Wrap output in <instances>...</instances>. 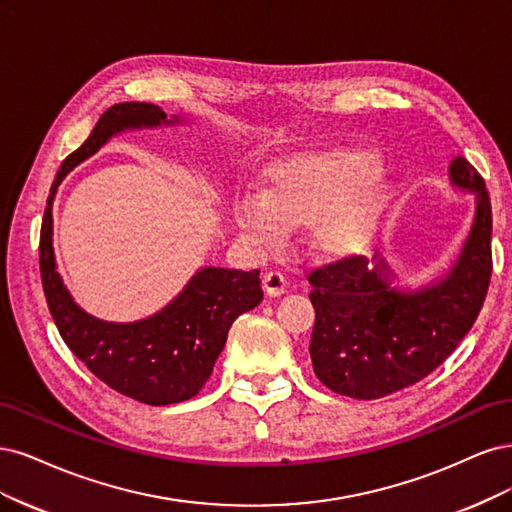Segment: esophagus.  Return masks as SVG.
<instances>
[{
  "mask_svg": "<svg viewBox=\"0 0 512 512\" xmlns=\"http://www.w3.org/2000/svg\"><path fill=\"white\" fill-rule=\"evenodd\" d=\"M261 285H263V289H266V293H268V295H272V298H276V295L285 293V289H287V280H285L283 272L270 270V272L263 274Z\"/></svg>",
  "mask_w": 512,
  "mask_h": 512,
  "instance_id": "esophagus-1",
  "label": "esophagus"
}]
</instances>
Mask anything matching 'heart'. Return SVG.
I'll return each mask as SVG.
<instances>
[{
	"label": "heart",
	"instance_id": "b5f03b06",
	"mask_svg": "<svg viewBox=\"0 0 512 512\" xmlns=\"http://www.w3.org/2000/svg\"><path fill=\"white\" fill-rule=\"evenodd\" d=\"M378 172L368 155L295 161L280 174L274 193L246 189L236 202V223L255 244L276 246L293 223L317 225V240L329 251H349L372 227L366 202L344 206Z\"/></svg>",
	"mask_w": 512,
	"mask_h": 512
}]
</instances>
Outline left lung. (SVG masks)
<instances>
[{"instance_id":"left-lung-1","label":"left lung","mask_w":512,"mask_h":512,"mask_svg":"<svg viewBox=\"0 0 512 512\" xmlns=\"http://www.w3.org/2000/svg\"><path fill=\"white\" fill-rule=\"evenodd\" d=\"M451 183L474 191L476 217L453 270L438 283L398 291L387 263L349 255L308 274L315 327L310 359L319 381L355 400H376L419 383L470 332L487 298L491 202L483 176L457 157Z\"/></svg>"}]
</instances>
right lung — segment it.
<instances>
[{"label": "right lung", "mask_w": 512, "mask_h": 512, "mask_svg": "<svg viewBox=\"0 0 512 512\" xmlns=\"http://www.w3.org/2000/svg\"><path fill=\"white\" fill-rule=\"evenodd\" d=\"M161 123L178 119L166 121V112L146 102L108 108L85 144L61 163L40 232L42 287L63 342L110 389L151 406L185 402L200 393L223 351L229 327L263 298L259 270L204 268L157 315L136 323H106L78 308L63 287L53 253V197L63 176L119 131Z\"/></svg>", "instance_id": "add662e5"}]
</instances>
